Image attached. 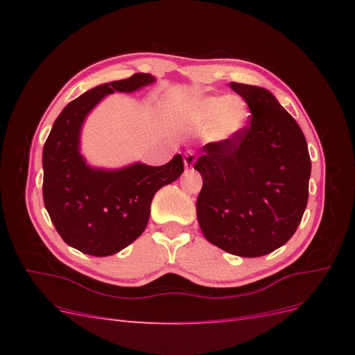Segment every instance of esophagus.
I'll use <instances>...</instances> for the list:
<instances>
[{
	"label": "esophagus",
	"mask_w": 355,
	"mask_h": 355,
	"mask_svg": "<svg viewBox=\"0 0 355 355\" xmlns=\"http://www.w3.org/2000/svg\"><path fill=\"white\" fill-rule=\"evenodd\" d=\"M196 161H197V155H196L194 153H192V151H188V153L185 154V157H184L185 168H192V167H194Z\"/></svg>",
	"instance_id": "1"
}]
</instances>
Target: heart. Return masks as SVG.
<instances>
[{
    "instance_id": "heart-1",
    "label": "heart",
    "mask_w": 355,
    "mask_h": 355,
    "mask_svg": "<svg viewBox=\"0 0 355 355\" xmlns=\"http://www.w3.org/2000/svg\"><path fill=\"white\" fill-rule=\"evenodd\" d=\"M189 115L198 125L209 123V137L213 142H231L249 125L250 108L239 96H204L189 106Z\"/></svg>"
}]
</instances>
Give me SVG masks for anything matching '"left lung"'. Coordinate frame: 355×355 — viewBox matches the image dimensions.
<instances>
[{"label": "left lung", "instance_id": "obj_1", "mask_svg": "<svg viewBox=\"0 0 355 355\" xmlns=\"http://www.w3.org/2000/svg\"><path fill=\"white\" fill-rule=\"evenodd\" d=\"M252 121L231 142L207 144L194 166L202 178L197 219L207 241L231 254L257 257L284 245L308 202L306 139L275 96L230 83Z\"/></svg>", "mask_w": 355, "mask_h": 355}]
</instances>
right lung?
<instances>
[{
	"mask_svg": "<svg viewBox=\"0 0 355 355\" xmlns=\"http://www.w3.org/2000/svg\"><path fill=\"white\" fill-rule=\"evenodd\" d=\"M153 83L151 73H135L96 85L63 108L44 144V206L63 241L85 254L111 256L132 244L146 228L155 192L184 171L180 154L164 166L137 161L121 168L93 167L81 154V130L94 106Z\"/></svg>",
	"mask_w": 355,
	"mask_h": 355,
	"instance_id": "add662e5",
	"label": "right lung"
}]
</instances>
